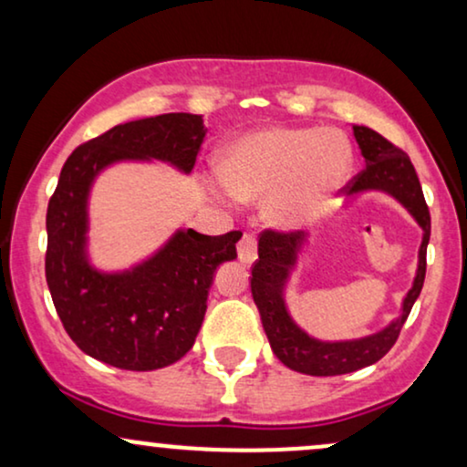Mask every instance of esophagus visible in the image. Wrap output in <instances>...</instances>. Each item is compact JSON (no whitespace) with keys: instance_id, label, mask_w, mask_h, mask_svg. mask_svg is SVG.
<instances>
[{"instance_id":"obj_1","label":"esophagus","mask_w":467,"mask_h":467,"mask_svg":"<svg viewBox=\"0 0 467 467\" xmlns=\"http://www.w3.org/2000/svg\"><path fill=\"white\" fill-rule=\"evenodd\" d=\"M237 254H239L241 264H245V265L254 264V259H256V239L252 237V234H244V237H241L239 245H237Z\"/></svg>"}]
</instances>
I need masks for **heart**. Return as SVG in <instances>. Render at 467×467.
<instances>
[{"label": "heart", "mask_w": 467, "mask_h": 467, "mask_svg": "<svg viewBox=\"0 0 467 467\" xmlns=\"http://www.w3.org/2000/svg\"><path fill=\"white\" fill-rule=\"evenodd\" d=\"M353 171V147L337 130L264 127L228 144L219 178L237 202H264L270 226L301 230L334 206Z\"/></svg>", "instance_id": "obj_1"}]
</instances>
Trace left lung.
Listing matches in <instances>:
<instances>
[{"instance_id":"left-lung-1","label":"left lung","mask_w":467,"mask_h":467,"mask_svg":"<svg viewBox=\"0 0 467 467\" xmlns=\"http://www.w3.org/2000/svg\"><path fill=\"white\" fill-rule=\"evenodd\" d=\"M358 147H360L367 169L349 186V200L364 192H384L393 197L409 211L421 228V245L417 254V272L409 294L401 301L400 316L371 336L353 337V340H320L309 336L289 314L285 289L294 270L298 267L301 254L307 245L309 234L305 233H267L259 239V261L252 267V298L259 309L261 323L270 340L275 356L292 371L327 378V375H345L358 368L371 367L390 351L398 340L401 327L409 318L412 305L420 296L426 278V248L431 241V213L423 200L420 178L415 173L410 158L401 149L390 144L387 138L368 127L353 125Z\"/></svg>"}]
</instances>
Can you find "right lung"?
Returning a JSON list of instances; mask_svg holds the SVG:
<instances>
[{
  "label": "right lung",
  "instance_id": "obj_1",
  "mask_svg": "<svg viewBox=\"0 0 467 467\" xmlns=\"http://www.w3.org/2000/svg\"><path fill=\"white\" fill-rule=\"evenodd\" d=\"M206 140L203 118L162 114L122 122L80 144L47 203L46 281L80 351L125 371H155L191 351L217 267L237 259L241 233L208 237L178 228L147 259L100 270L89 254L94 182L120 162H164L189 175Z\"/></svg>",
  "mask_w": 467,
  "mask_h": 467
}]
</instances>
